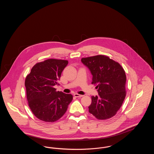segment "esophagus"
Segmentation results:
<instances>
[{
    "label": "esophagus",
    "instance_id": "1",
    "mask_svg": "<svg viewBox=\"0 0 154 154\" xmlns=\"http://www.w3.org/2000/svg\"><path fill=\"white\" fill-rule=\"evenodd\" d=\"M74 96L75 97H82L83 95H79V94H74Z\"/></svg>",
    "mask_w": 154,
    "mask_h": 154
}]
</instances>
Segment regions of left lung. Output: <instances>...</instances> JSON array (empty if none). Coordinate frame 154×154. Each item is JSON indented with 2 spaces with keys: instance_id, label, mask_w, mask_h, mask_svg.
<instances>
[{
  "instance_id": "obj_1",
  "label": "left lung",
  "mask_w": 154,
  "mask_h": 154,
  "mask_svg": "<svg viewBox=\"0 0 154 154\" xmlns=\"http://www.w3.org/2000/svg\"><path fill=\"white\" fill-rule=\"evenodd\" d=\"M81 62L92 75V84L99 95L92 96L89 112L98 119L114 116L121 108L125 96L126 77L118 62L104 55L81 59Z\"/></svg>"
}]
</instances>
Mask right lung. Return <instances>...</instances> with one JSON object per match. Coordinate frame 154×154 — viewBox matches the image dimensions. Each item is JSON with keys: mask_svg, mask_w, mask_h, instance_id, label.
Here are the masks:
<instances>
[{"mask_svg": "<svg viewBox=\"0 0 154 154\" xmlns=\"http://www.w3.org/2000/svg\"><path fill=\"white\" fill-rule=\"evenodd\" d=\"M68 61L49 59L37 63L26 77L25 85L30 109L38 119L53 122L62 117L73 96L56 91L61 74Z\"/></svg>", "mask_w": 154, "mask_h": 154, "instance_id": "right-lung-1", "label": "right lung"}]
</instances>
